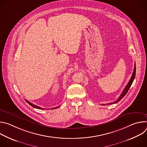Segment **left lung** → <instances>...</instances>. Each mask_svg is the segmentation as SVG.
Instances as JSON below:
<instances>
[{
    "label": "left lung",
    "mask_w": 147,
    "mask_h": 147,
    "mask_svg": "<svg viewBox=\"0 0 147 147\" xmlns=\"http://www.w3.org/2000/svg\"><path fill=\"white\" fill-rule=\"evenodd\" d=\"M136 64H135L134 69V71H133V74H132V76H131V79L130 80V81H129V82H128L127 86H125V88H124V90L123 91L121 94L120 95V96H119V98H118V99H117V100L115 101L114 102L109 103H108V104H107V105H111V104L116 103H117L119 101H120V100L125 95V94H127V91H128L130 89V87H131V84H132V83H133V81H134V78H135V76H136ZM102 105H105V104H102Z\"/></svg>",
    "instance_id": "obj_1"
}]
</instances>
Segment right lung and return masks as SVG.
<instances>
[{"instance_id":"obj_1","label":"right lung","mask_w":147,"mask_h":147,"mask_svg":"<svg viewBox=\"0 0 147 147\" xmlns=\"http://www.w3.org/2000/svg\"><path fill=\"white\" fill-rule=\"evenodd\" d=\"M26 100V102L29 104V105H30L31 106V107H32L33 108H36V109H44V108H40V107H38V106H36V105H34L33 103H31V102H30L29 101H28L27 100ZM58 107H56V108H52V109H56V108H57Z\"/></svg>"}]
</instances>
